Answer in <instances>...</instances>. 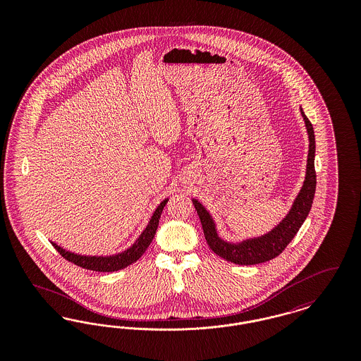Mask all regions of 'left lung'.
Wrapping results in <instances>:
<instances>
[{"mask_svg": "<svg viewBox=\"0 0 361 361\" xmlns=\"http://www.w3.org/2000/svg\"><path fill=\"white\" fill-rule=\"evenodd\" d=\"M300 115L306 124L307 135H309V154L306 165V176L303 185L299 190L298 196L292 202L291 208L287 215L276 224L268 233L245 240L233 242L222 238L219 235L216 222L211 212L200 203L197 199H192V203L197 211L200 222L203 226L204 237L208 246L212 249L215 255L227 259L228 262H234L238 265H255L272 258L277 257L286 246L296 235L299 228L302 227L306 218L309 216L310 209L312 206L314 193L317 187V174H315V135L312 124L310 123L303 109L300 108Z\"/></svg>", "mask_w": 361, "mask_h": 361, "instance_id": "obj_1", "label": "left lung"}]
</instances>
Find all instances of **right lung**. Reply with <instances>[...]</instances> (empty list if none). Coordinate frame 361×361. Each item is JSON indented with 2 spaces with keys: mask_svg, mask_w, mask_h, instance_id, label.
<instances>
[{
  "mask_svg": "<svg viewBox=\"0 0 361 361\" xmlns=\"http://www.w3.org/2000/svg\"><path fill=\"white\" fill-rule=\"evenodd\" d=\"M169 197L164 199L158 207L155 208L150 221L147 226L145 227V230L140 233V235L137 237L135 242L127 247L126 250H123L121 253L116 255H109V256H86V255H78L74 252H70L63 249L62 246H59L58 243L52 242V246L58 250V253L63 258H66L70 262L85 268L89 271H96V272H115L123 269L128 265H131L133 262H135L137 259L140 258V256L145 253V250L149 247V245L152 243V240L154 238L155 231L158 227V222H159V216L162 214V209L165 204L168 203Z\"/></svg>",
  "mask_w": 361,
  "mask_h": 361,
  "instance_id": "obj_1",
  "label": "right lung"
}]
</instances>
